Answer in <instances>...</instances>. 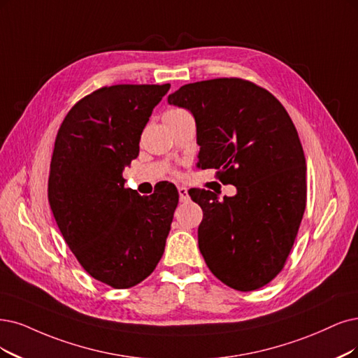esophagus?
I'll list each match as a JSON object with an SVG mask.
<instances>
[{
  "mask_svg": "<svg viewBox=\"0 0 358 358\" xmlns=\"http://www.w3.org/2000/svg\"><path fill=\"white\" fill-rule=\"evenodd\" d=\"M178 194H180V201L181 202H186V201H189V190L186 189V187H182V186H180L178 187Z\"/></svg>",
  "mask_w": 358,
  "mask_h": 358,
  "instance_id": "34e87169",
  "label": "esophagus"
}]
</instances>
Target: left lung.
Listing matches in <instances>:
<instances>
[{
    "label": "left lung",
    "mask_w": 358,
    "mask_h": 358,
    "mask_svg": "<svg viewBox=\"0 0 358 358\" xmlns=\"http://www.w3.org/2000/svg\"><path fill=\"white\" fill-rule=\"evenodd\" d=\"M168 103L187 109L201 145L197 166L220 169L237 193L193 192L203 209L201 254L217 279L255 290L280 273L306 210V156L292 119L271 92L239 78L182 85Z\"/></svg>",
    "instance_id": "8db88e82"
}]
</instances>
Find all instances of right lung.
Returning <instances> with one entry per match:
<instances>
[{"label":"right lung","instance_id":"right-lung-1","mask_svg":"<svg viewBox=\"0 0 358 358\" xmlns=\"http://www.w3.org/2000/svg\"><path fill=\"white\" fill-rule=\"evenodd\" d=\"M169 87H103L73 106L56 137L48 177L52 215L84 270L115 289L136 286L156 268L178 203L174 184L140 196L122 178Z\"/></svg>","mask_w":358,"mask_h":358}]
</instances>
